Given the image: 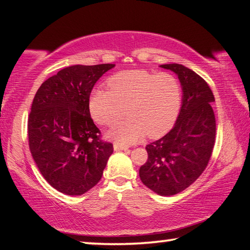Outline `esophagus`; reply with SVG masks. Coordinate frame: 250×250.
I'll return each instance as SVG.
<instances>
[{"mask_svg": "<svg viewBox=\"0 0 250 250\" xmlns=\"http://www.w3.org/2000/svg\"><path fill=\"white\" fill-rule=\"evenodd\" d=\"M126 149H128V146H122V145H120V143H118V142H116L115 145H113V150H115V151H122V150H126Z\"/></svg>", "mask_w": 250, "mask_h": 250, "instance_id": "obj_1", "label": "esophagus"}]
</instances>
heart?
Masks as SVG:
<instances>
[{"label": "heart", "instance_id": "b5f03b06", "mask_svg": "<svg viewBox=\"0 0 250 250\" xmlns=\"http://www.w3.org/2000/svg\"><path fill=\"white\" fill-rule=\"evenodd\" d=\"M109 90L96 88L89 110L100 125H111L125 113L128 118L109 130L108 137L122 145L166 134L175 124L182 100L181 83L174 75L145 69L125 70L108 80Z\"/></svg>", "mask_w": 250, "mask_h": 250}]
</instances>
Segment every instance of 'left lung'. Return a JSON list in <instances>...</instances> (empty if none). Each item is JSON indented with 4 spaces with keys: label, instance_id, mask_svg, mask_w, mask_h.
<instances>
[{
    "label": "left lung",
    "instance_id": "left-lung-1",
    "mask_svg": "<svg viewBox=\"0 0 250 250\" xmlns=\"http://www.w3.org/2000/svg\"><path fill=\"white\" fill-rule=\"evenodd\" d=\"M180 79L182 107L171 131L146 146L147 161L139 170L142 183L161 196H171L194 183L208 164L215 145V98L207 83L180 64L161 65Z\"/></svg>",
    "mask_w": 250,
    "mask_h": 250
}]
</instances>
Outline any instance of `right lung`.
<instances>
[{"mask_svg":"<svg viewBox=\"0 0 250 250\" xmlns=\"http://www.w3.org/2000/svg\"><path fill=\"white\" fill-rule=\"evenodd\" d=\"M113 64L74 65L49 77L34 97L28 117L29 150L42 175L61 193L82 195L98 183L112 143L100 139L89 97Z\"/></svg>","mask_w":250,"mask_h":250,"instance_id":"right-lung-1","label":"right lung"}]
</instances>
